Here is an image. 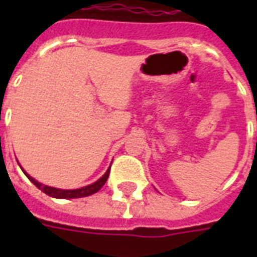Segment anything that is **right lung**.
<instances>
[{
	"instance_id": "1",
	"label": "right lung",
	"mask_w": 257,
	"mask_h": 257,
	"mask_svg": "<svg viewBox=\"0 0 257 257\" xmlns=\"http://www.w3.org/2000/svg\"><path fill=\"white\" fill-rule=\"evenodd\" d=\"M109 172H110V168L108 171L105 172V175L98 179L96 183L90 184V185H86L84 188H80V189H69V191H66V189H57V188H52V187H46V185H42L41 183H38L34 179H32L29 175H25L29 177V180L32 183L38 188V189H41L44 193H46L48 196H52V197H56V199H78V197H85V196H90L93 193H96L102 188L105 183H106V180L109 177Z\"/></svg>"
}]
</instances>
